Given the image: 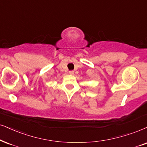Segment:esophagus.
Instances as JSON below:
<instances>
[{
    "label": "esophagus",
    "instance_id": "esophagus-1",
    "mask_svg": "<svg viewBox=\"0 0 147 147\" xmlns=\"http://www.w3.org/2000/svg\"><path fill=\"white\" fill-rule=\"evenodd\" d=\"M74 72H74V71H73V70H70V71H69V72H68V73H69V74H70V75H74Z\"/></svg>",
    "mask_w": 147,
    "mask_h": 147
}]
</instances>
